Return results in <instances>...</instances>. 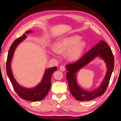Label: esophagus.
<instances>
[{
  "instance_id": "34e87169",
  "label": "esophagus",
  "mask_w": 121,
  "mask_h": 121,
  "mask_svg": "<svg viewBox=\"0 0 121 121\" xmlns=\"http://www.w3.org/2000/svg\"><path fill=\"white\" fill-rule=\"evenodd\" d=\"M59 69H60V70L61 71H65V67L64 65H61L60 67H59Z\"/></svg>"
}]
</instances>
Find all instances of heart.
<instances>
[{"label":"heart","instance_id":"1","mask_svg":"<svg viewBox=\"0 0 121 121\" xmlns=\"http://www.w3.org/2000/svg\"><path fill=\"white\" fill-rule=\"evenodd\" d=\"M86 46V41L81 40L79 35H73L61 39L54 46V52L64 54L69 61H74L79 59Z\"/></svg>","mask_w":121,"mask_h":121}]
</instances>
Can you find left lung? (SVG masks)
<instances>
[{
	"label": "left lung",
	"mask_w": 121,
	"mask_h": 121,
	"mask_svg": "<svg viewBox=\"0 0 121 121\" xmlns=\"http://www.w3.org/2000/svg\"><path fill=\"white\" fill-rule=\"evenodd\" d=\"M99 56L105 61L107 71L103 82L98 88L93 91H84L78 85L76 76L80 69L83 67ZM114 67V58L112 52L108 44L101 41L91 49L85 53L76 62L66 65L68 72L67 73V79L71 93L78 101H86L92 100L104 93L108 84Z\"/></svg>",
	"instance_id": "obj_1"
}]
</instances>
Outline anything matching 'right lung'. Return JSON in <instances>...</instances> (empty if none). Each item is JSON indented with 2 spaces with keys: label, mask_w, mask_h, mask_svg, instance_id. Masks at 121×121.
<instances>
[{
  "label": "right lung",
  "mask_w": 121,
  "mask_h": 121,
  "mask_svg": "<svg viewBox=\"0 0 121 121\" xmlns=\"http://www.w3.org/2000/svg\"><path fill=\"white\" fill-rule=\"evenodd\" d=\"M31 30L25 32L26 34L31 32ZM27 35L23 34L22 36L18 38L11 44L8 51V56L6 62V71L9 80L13 84L14 90L20 98L26 101H41L47 96L51 87V79L52 73L56 70V67L49 68L45 70L44 74L42 78L41 82L37 86L33 88H26L20 86L16 81L12 72L11 63L13 58L14 52L18 45L22 42Z\"/></svg>",
  "instance_id": "right-lung-1"
}]
</instances>
